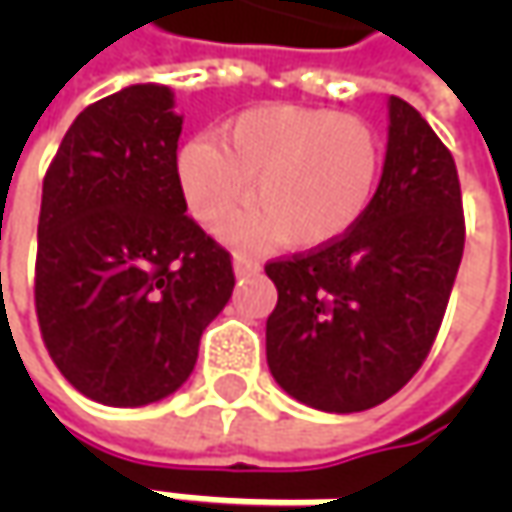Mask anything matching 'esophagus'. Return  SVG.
<instances>
[{
  "instance_id": "34e87169",
  "label": "esophagus",
  "mask_w": 512,
  "mask_h": 512,
  "mask_svg": "<svg viewBox=\"0 0 512 512\" xmlns=\"http://www.w3.org/2000/svg\"><path fill=\"white\" fill-rule=\"evenodd\" d=\"M259 270H262L259 259L245 256V253H236V256H233V273H236V276H250V273H259Z\"/></svg>"
}]
</instances>
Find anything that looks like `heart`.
I'll return each instance as SVG.
<instances>
[{
  "label": "heart",
  "mask_w": 512,
  "mask_h": 512,
  "mask_svg": "<svg viewBox=\"0 0 512 512\" xmlns=\"http://www.w3.org/2000/svg\"><path fill=\"white\" fill-rule=\"evenodd\" d=\"M379 130L359 116L307 105H256L219 130V142L193 136L176 153L187 210L205 227L225 225L239 247L336 245L370 210L382 179Z\"/></svg>",
  "instance_id": "b5f03b06"
}]
</instances>
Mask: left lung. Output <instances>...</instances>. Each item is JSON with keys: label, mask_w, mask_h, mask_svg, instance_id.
<instances>
[{"label": "left lung", "mask_w": 512, "mask_h": 512, "mask_svg": "<svg viewBox=\"0 0 512 512\" xmlns=\"http://www.w3.org/2000/svg\"><path fill=\"white\" fill-rule=\"evenodd\" d=\"M464 253L462 187L450 150L399 96L370 210L336 245L265 267L279 290L267 367L296 402L362 413L427 359Z\"/></svg>", "instance_id": "obj_1"}]
</instances>
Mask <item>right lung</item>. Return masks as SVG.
Here are the masks:
<instances>
[{"mask_svg":"<svg viewBox=\"0 0 512 512\" xmlns=\"http://www.w3.org/2000/svg\"><path fill=\"white\" fill-rule=\"evenodd\" d=\"M168 85L85 108L42 185L36 316L59 373L108 407L176 393L233 293L230 256L185 210Z\"/></svg>","mask_w":512,"mask_h":512,"instance_id":"add662e5","label":"right lung"}]
</instances>
